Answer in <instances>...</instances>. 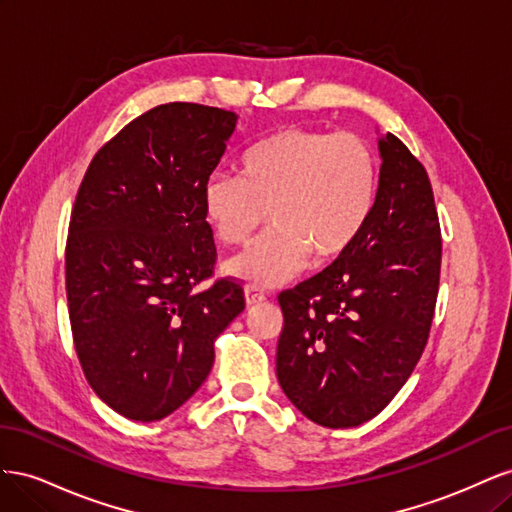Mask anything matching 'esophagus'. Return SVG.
<instances>
[{
	"label": "esophagus",
	"instance_id": "34e87169",
	"mask_svg": "<svg viewBox=\"0 0 512 512\" xmlns=\"http://www.w3.org/2000/svg\"><path fill=\"white\" fill-rule=\"evenodd\" d=\"M265 301H267V297H265V292H262L260 288L245 286V303H247V307L260 305V303H265Z\"/></svg>",
	"mask_w": 512,
	"mask_h": 512
}]
</instances>
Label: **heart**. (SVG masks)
<instances>
[{"label":"heart","mask_w":512,"mask_h":512,"mask_svg":"<svg viewBox=\"0 0 512 512\" xmlns=\"http://www.w3.org/2000/svg\"><path fill=\"white\" fill-rule=\"evenodd\" d=\"M378 185V160L365 138L290 126L247 147L241 175H211L203 209L226 245L245 243L262 222H271L228 262V271L273 288L299 275L309 258L329 265L344 256L371 220Z\"/></svg>","instance_id":"1"}]
</instances>
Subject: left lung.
Segmentation results:
<instances>
[{"label": "left lung", "mask_w": 512, "mask_h": 512, "mask_svg": "<svg viewBox=\"0 0 512 512\" xmlns=\"http://www.w3.org/2000/svg\"><path fill=\"white\" fill-rule=\"evenodd\" d=\"M378 149V200L359 241L277 297V380L294 408L331 429L389 406L421 359L438 299L442 239L427 170L391 132Z\"/></svg>", "instance_id": "obj_1"}]
</instances>
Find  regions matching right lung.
Masks as SVG:
<instances>
[{
    "label": "right lung",
    "mask_w": 512,
    "mask_h": 512,
    "mask_svg": "<svg viewBox=\"0 0 512 512\" xmlns=\"http://www.w3.org/2000/svg\"><path fill=\"white\" fill-rule=\"evenodd\" d=\"M235 126L224 108L160 104L96 153L76 194L66 243L74 348L91 389L130 421L181 408L245 307L230 277L198 290L215 265L203 185Z\"/></svg>",
    "instance_id": "1"
}]
</instances>
